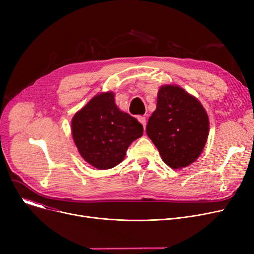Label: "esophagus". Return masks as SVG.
<instances>
[{"label": "esophagus", "instance_id": "1", "mask_svg": "<svg viewBox=\"0 0 254 254\" xmlns=\"http://www.w3.org/2000/svg\"><path fill=\"white\" fill-rule=\"evenodd\" d=\"M138 120L140 122V124H142V126L145 127V126H146V118L144 116H139Z\"/></svg>", "mask_w": 254, "mask_h": 254}]
</instances>
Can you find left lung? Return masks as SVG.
<instances>
[{
	"label": "left lung",
	"mask_w": 254,
	"mask_h": 254,
	"mask_svg": "<svg viewBox=\"0 0 254 254\" xmlns=\"http://www.w3.org/2000/svg\"><path fill=\"white\" fill-rule=\"evenodd\" d=\"M146 132L163 161L172 169L192 164L203 151L209 134V118L202 104L177 85L158 90L156 109Z\"/></svg>",
	"instance_id": "obj_1"
}]
</instances>
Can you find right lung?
<instances>
[{
    "mask_svg": "<svg viewBox=\"0 0 254 254\" xmlns=\"http://www.w3.org/2000/svg\"><path fill=\"white\" fill-rule=\"evenodd\" d=\"M71 127L80 155L99 170L122 163L128 146L143 135L138 120L117 108L112 91L93 97L74 115Z\"/></svg>",
    "mask_w": 254,
    "mask_h": 254,
    "instance_id": "1",
    "label": "right lung"
}]
</instances>
